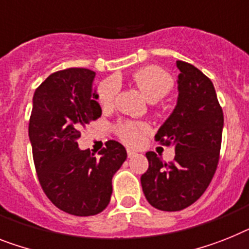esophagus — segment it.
Here are the masks:
<instances>
[{"label": "esophagus", "instance_id": "1", "mask_svg": "<svg viewBox=\"0 0 249 249\" xmlns=\"http://www.w3.org/2000/svg\"><path fill=\"white\" fill-rule=\"evenodd\" d=\"M127 155H128V158H133L135 155H136V153L132 151V150H127Z\"/></svg>", "mask_w": 249, "mask_h": 249}]
</instances>
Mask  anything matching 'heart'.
Here are the masks:
<instances>
[{
	"label": "heart",
	"instance_id": "b5f03b06",
	"mask_svg": "<svg viewBox=\"0 0 249 249\" xmlns=\"http://www.w3.org/2000/svg\"><path fill=\"white\" fill-rule=\"evenodd\" d=\"M132 79L149 102L163 99L173 89L174 85L172 76L161 67L154 65L145 66L135 71ZM120 88V81L117 77H109L100 84L98 89V99L103 108H110L114 104ZM147 131L149 126L146 123L133 121L121 122L117 127L118 136L127 145H137L142 139L143 133H146Z\"/></svg>",
	"mask_w": 249,
	"mask_h": 249
}]
</instances>
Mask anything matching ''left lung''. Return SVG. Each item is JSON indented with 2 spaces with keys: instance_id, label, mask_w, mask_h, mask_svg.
<instances>
[{
  "instance_id": "1",
  "label": "left lung",
  "mask_w": 249,
  "mask_h": 249,
  "mask_svg": "<svg viewBox=\"0 0 249 249\" xmlns=\"http://www.w3.org/2000/svg\"><path fill=\"white\" fill-rule=\"evenodd\" d=\"M178 100L155 141L176 149L165 163L147 151L149 169L141 176L143 195L161 211L191 206L210 184L219 163L224 114L211 80L191 63L177 61Z\"/></svg>"
}]
</instances>
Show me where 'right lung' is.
I'll return each instance as SVG.
<instances>
[{
    "mask_svg": "<svg viewBox=\"0 0 249 249\" xmlns=\"http://www.w3.org/2000/svg\"><path fill=\"white\" fill-rule=\"evenodd\" d=\"M95 72L66 69L49 75L34 92L29 139L39 183L54 206L76 216L102 213L112 196V178L127 158L114 140L99 157L80 150V129L102 116L92 91Z\"/></svg>",
    "mask_w": 249,
    "mask_h": 249,
    "instance_id": "obj_1",
    "label": "right lung"
}]
</instances>
